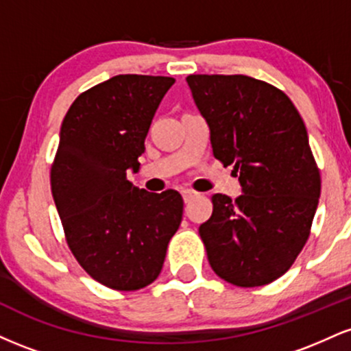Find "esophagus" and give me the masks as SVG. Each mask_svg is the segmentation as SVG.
<instances>
[{"mask_svg":"<svg viewBox=\"0 0 351 351\" xmlns=\"http://www.w3.org/2000/svg\"><path fill=\"white\" fill-rule=\"evenodd\" d=\"M181 195H183L184 203H189L193 198H196V196H198V193L193 191V189H183V191H181Z\"/></svg>","mask_w":351,"mask_h":351,"instance_id":"34e87169","label":"esophagus"}]
</instances>
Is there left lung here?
Returning a JSON list of instances; mask_svg holds the SVG:
<instances>
[{"label": "left lung", "mask_w": 351, "mask_h": 351, "mask_svg": "<svg viewBox=\"0 0 351 351\" xmlns=\"http://www.w3.org/2000/svg\"><path fill=\"white\" fill-rule=\"evenodd\" d=\"M209 127L213 155L234 165L243 195H213L199 226L208 261L237 287L271 284L307 243L320 198L307 128L292 100L247 75H188Z\"/></svg>", "instance_id": "left-lung-1"}]
</instances>
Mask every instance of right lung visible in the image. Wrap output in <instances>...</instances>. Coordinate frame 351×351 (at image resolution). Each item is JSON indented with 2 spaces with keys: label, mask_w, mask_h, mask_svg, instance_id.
Segmentation results:
<instances>
[{
  "label": "right lung",
  "mask_w": 351,
  "mask_h": 351,
  "mask_svg": "<svg viewBox=\"0 0 351 351\" xmlns=\"http://www.w3.org/2000/svg\"><path fill=\"white\" fill-rule=\"evenodd\" d=\"M173 84L115 75L80 94L60 125L52 198L77 263L114 291H138L158 277L183 217L178 191L148 193L127 178L140 170L148 128Z\"/></svg>",
  "instance_id": "1"
}]
</instances>
